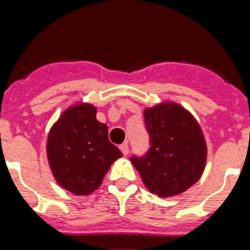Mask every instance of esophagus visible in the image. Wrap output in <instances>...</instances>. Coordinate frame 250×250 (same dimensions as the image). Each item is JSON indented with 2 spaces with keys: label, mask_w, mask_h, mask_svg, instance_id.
Returning <instances> with one entry per match:
<instances>
[{
  "label": "esophagus",
  "mask_w": 250,
  "mask_h": 250,
  "mask_svg": "<svg viewBox=\"0 0 250 250\" xmlns=\"http://www.w3.org/2000/svg\"><path fill=\"white\" fill-rule=\"evenodd\" d=\"M120 150L124 155H127V154H129V144H127V143H124V144H121Z\"/></svg>",
  "instance_id": "obj_1"
}]
</instances>
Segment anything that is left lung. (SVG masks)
Wrapping results in <instances>:
<instances>
[{
	"label": "left lung",
	"instance_id": "obj_1",
	"mask_svg": "<svg viewBox=\"0 0 250 250\" xmlns=\"http://www.w3.org/2000/svg\"><path fill=\"white\" fill-rule=\"evenodd\" d=\"M150 147L132 155L143 183L159 196H173L195 184L205 167L207 144L195 119L178 104H160L144 111Z\"/></svg>",
	"mask_w": 250,
	"mask_h": 250
}]
</instances>
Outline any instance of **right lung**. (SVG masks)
Segmentation results:
<instances>
[{
  "mask_svg": "<svg viewBox=\"0 0 250 250\" xmlns=\"http://www.w3.org/2000/svg\"><path fill=\"white\" fill-rule=\"evenodd\" d=\"M120 150L111 144L107 126L96 120L90 104L71 106L55 124L47 139V158L56 182L76 195H87L101 185Z\"/></svg>",
  "mask_w": 250,
  "mask_h": 250,
  "instance_id": "add662e5",
  "label": "right lung"
}]
</instances>
